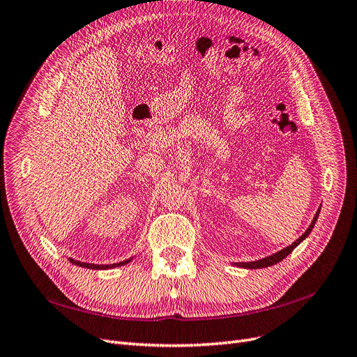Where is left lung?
<instances>
[{
  "label": "left lung",
  "instance_id": "1",
  "mask_svg": "<svg viewBox=\"0 0 357 357\" xmlns=\"http://www.w3.org/2000/svg\"><path fill=\"white\" fill-rule=\"evenodd\" d=\"M319 212H321V207H319L318 212H316V215H314V218H313V220H312V223H310V227L306 229V232L303 234L301 236H298V240H296L291 245H288V247L282 248L281 252L275 253V255H272V256H268V257H265V259H260V260H256V261H241V263H235V266H238V268H245V269H260V268H268V266L276 265V263L281 261L282 259H285L289 253H291L293 250H294V248H296V247H297L303 240H306V238H307L309 234L312 232V229H313V227H314L316 220H318Z\"/></svg>",
  "mask_w": 357,
  "mask_h": 357
}]
</instances>
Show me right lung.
Wrapping results in <instances>:
<instances>
[{
    "instance_id": "add662e5",
    "label": "right lung",
    "mask_w": 357,
    "mask_h": 357,
    "mask_svg": "<svg viewBox=\"0 0 357 357\" xmlns=\"http://www.w3.org/2000/svg\"><path fill=\"white\" fill-rule=\"evenodd\" d=\"M69 260L73 263L76 266H82V268H88V269H112V268H117V266H123L126 263H129L132 259L123 260V261H119V263H113V265H94V263H85V261H77L69 257Z\"/></svg>"
}]
</instances>
